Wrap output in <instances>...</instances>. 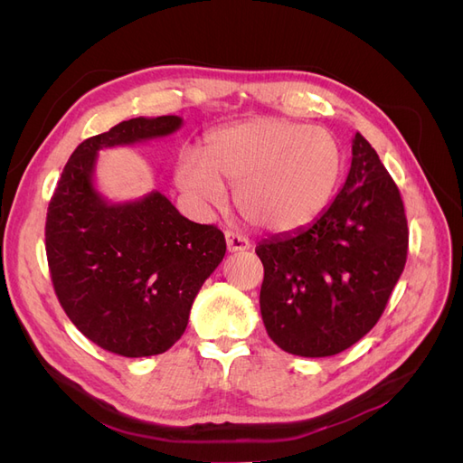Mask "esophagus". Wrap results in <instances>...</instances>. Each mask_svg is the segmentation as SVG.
I'll use <instances>...</instances> for the list:
<instances>
[{
    "label": "esophagus",
    "mask_w": 463,
    "mask_h": 463,
    "mask_svg": "<svg viewBox=\"0 0 463 463\" xmlns=\"http://www.w3.org/2000/svg\"><path fill=\"white\" fill-rule=\"evenodd\" d=\"M226 243H228L230 253H240V250L250 249V241L247 240V237L235 233V232H226Z\"/></svg>",
    "instance_id": "34e87169"
}]
</instances>
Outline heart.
Returning <instances> with one entry per match:
<instances>
[{"instance_id": "b5f03b06", "label": "heart", "mask_w": 463, "mask_h": 463, "mask_svg": "<svg viewBox=\"0 0 463 463\" xmlns=\"http://www.w3.org/2000/svg\"><path fill=\"white\" fill-rule=\"evenodd\" d=\"M342 175V148L322 128L282 118H250L210 131L199 158H181L177 185L216 203L222 184H235L233 201L250 226L296 232L315 222Z\"/></svg>"}]
</instances>
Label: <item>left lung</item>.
Here are the masks:
<instances>
[{
    "label": "left lung",
    "instance_id": "1",
    "mask_svg": "<svg viewBox=\"0 0 463 463\" xmlns=\"http://www.w3.org/2000/svg\"><path fill=\"white\" fill-rule=\"evenodd\" d=\"M338 197L313 226L257 245L260 313L284 352L328 357L359 342L386 309L408 259V220L394 179L361 133Z\"/></svg>",
    "mask_w": 463,
    "mask_h": 463
}]
</instances>
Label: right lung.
I'll list each match as a JSON object with an SVG mask.
<instances>
[{
	"instance_id": "obj_1",
	"label": "right lung",
	"mask_w": 463,
	"mask_h": 463,
	"mask_svg": "<svg viewBox=\"0 0 463 463\" xmlns=\"http://www.w3.org/2000/svg\"><path fill=\"white\" fill-rule=\"evenodd\" d=\"M179 125L177 116L135 118L82 141L48 204L46 257L55 296L90 342L123 357L167 352L226 255V237L216 226L181 216L162 193L109 204L92 185L98 150L165 137Z\"/></svg>"
}]
</instances>
